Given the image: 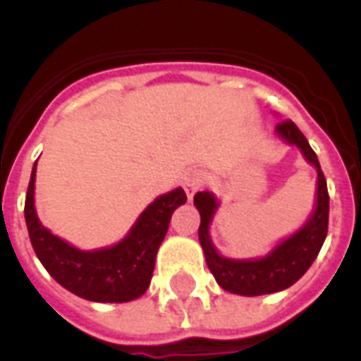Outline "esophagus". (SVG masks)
Wrapping results in <instances>:
<instances>
[{
    "label": "esophagus",
    "instance_id": "obj_1",
    "mask_svg": "<svg viewBox=\"0 0 361 361\" xmlns=\"http://www.w3.org/2000/svg\"><path fill=\"white\" fill-rule=\"evenodd\" d=\"M204 183V173L201 170H188V172L183 173V178H181V185L185 189V193L188 197L195 195L199 189L203 188Z\"/></svg>",
    "mask_w": 361,
    "mask_h": 361
}]
</instances>
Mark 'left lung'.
I'll use <instances>...</instances> for the list:
<instances>
[{"mask_svg": "<svg viewBox=\"0 0 361 361\" xmlns=\"http://www.w3.org/2000/svg\"><path fill=\"white\" fill-rule=\"evenodd\" d=\"M276 133L290 145L300 147L303 157L317 168V204L310 222L295 232L286 242H282L272 251L271 255L255 261H232V259L220 257L216 250L212 247L209 238V224L212 214L216 211V199L199 191L193 197L197 211L201 214V226H199V242L204 251L207 265L214 274L220 286L240 295H263L280 292L284 288L292 286L294 282L302 279L311 263L315 261L329 230V191H326L325 173L319 166L317 154L313 152L305 135L298 129L292 119H284L276 126Z\"/></svg>", "mask_w": 361, "mask_h": 361, "instance_id": "obj_1", "label": "left lung"}]
</instances>
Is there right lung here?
I'll return each instance as SVG.
<instances>
[{"mask_svg": "<svg viewBox=\"0 0 361 361\" xmlns=\"http://www.w3.org/2000/svg\"><path fill=\"white\" fill-rule=\"evenodd\" d=\"M35 172L36 162L25 199V220L30 243L44 269L69 292L90 302L121 303L145 294L152 279L158 245L168 232L172 212L188 201L185 191L178 188L158 197L118 245L81 251L40 224L35 211Z\"/></svg>", "mask_w": 361, "mask_h": 361, "instance_id": "1", "label": "right lung"}]
</instances>
